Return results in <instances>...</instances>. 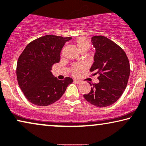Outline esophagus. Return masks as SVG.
Returning a JSON list of instances; mask_svg holds the SVG:
<instances>
[{
  "label": "esophagus",
  "mask_w": 146,
  "mask_h": 146,
  "mask_svg": "<svg viewBox=\"0 0 146 146\" xmlns=\"http://www.w3.org/2000/svg\"><path fill=\"white\" fill-rule=\"evenodd\" d=\"M73 81L75 82V83H77V84H79V83H81V81H79V80H77V79H74L73 80Z\"/></svg>",
  "instance_id": "1"
}]
</instances>
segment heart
<instances>
[{
	"mask_svg": "<svg viewBox=\"0 0 146 146\" xmlns=\"http://www.w3.org/2000/svg\"><path fill=\"white\" fill-rule=\"evenodd\" d=\"M76 45H77L78 50H79V52H87L89 49L91 47V42L89 40V39H87L85 37H79L76 40ZM81 69V67L79 65H77L74 67L73 70V75H77L79 72V70Z\"/></svg>",
	"mask_w": 146,
	"mask_h": 146,
	"instance_id": "1",
	"label": "heart"
}]
</instances>
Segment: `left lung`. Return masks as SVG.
Listing matches in <instances>:
<instances>
[{
	"mask_svg": "<svg viewBox=\"0 0 146 146\" xmlns=\"http://www.w3.org/2000/svg\"><path fill=\"white\" fill-rule=\"evenodd\" d=\"M91 42L96 52L90 71L95 73L93 75L98 73L99 82L89 83L91 91L83 96L97 107H106L124 93L130 73V63L124 51L106 37L93 36Z\"/></svg>",
	"mask_w": 146,
	"mask_h": 146,
	"instance_id": "8db88e82",
	"label": "left lung"
}]
</instances>
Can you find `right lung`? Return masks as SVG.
<instances>
[{
    "mask_svg": "<svg viewBox=\"0 0 146 146\" xmlns=\"http://www.w3.org/2000/svg\"><path fill=\"white\" fill-rule=\"evenodd\" d=\"M72 38L46 35L30 42L20 55L16 75L19 87L31 103L46 106L60 98L72 78L59 80L52 72L53 64L60 61L65 43Z\"/></svg>",
    "mask_w": 146,
    "mask_h": 146,
    "instance_id": "right-lung-1",
    "label": "right lung"
}]
</instances>
